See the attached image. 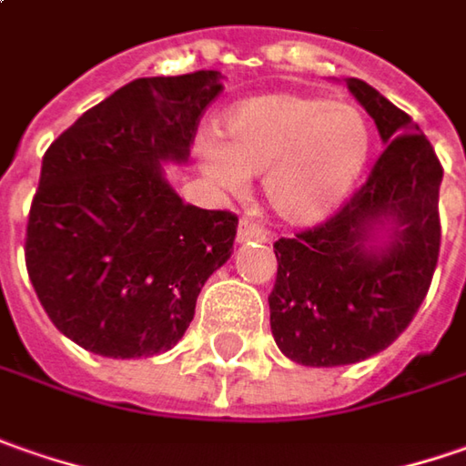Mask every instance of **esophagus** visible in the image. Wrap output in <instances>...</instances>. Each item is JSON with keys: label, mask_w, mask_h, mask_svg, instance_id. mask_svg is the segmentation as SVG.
Masks as SVG:
<instances>
[{"label": "esophagus", "mask_w": 466, "mask_h": 466, "mask_svg": "<svg viewBox=\"0 0 466 466\" xmlns=\"http://www.w3.org/2000/svg\"><path fill=\"white\" fill-rule=\"evenodd\" d=\"M268 242V232H265L260 224L249 221V218H239L237 224V242Z\"/></svg>", "instance_id": "obj_1"}]
</instances>
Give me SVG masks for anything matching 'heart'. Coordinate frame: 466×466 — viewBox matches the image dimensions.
<instances>
[{
	"instance_id": "1",
	"label": "heart",
	"mask_w": 466,
	"mask_h": 466,
	"mask_svg": "<svg viewBox=\"0 0 466 466\" xmlns=\"http://www.w3.org/2000/svg\"><path fill=\"white\" fill-rule=\"evenodd\" d=\"M224 128L227 144H201L208 180L239 193L248 175H265L268 201L289 221L328 217L359 183L371 152L359 107L294 92L237 105Z\"/></svg>"
}]
</instances>
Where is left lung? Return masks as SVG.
I'll return each mask as SVG.
<instances>
[{"instance_id": "8db88e82", "label": "left lung", "mask_w": 466, "mask_h": 466, "mask_svg": "<svg viewBox=\"0 0 466 466\" xmlns=\"http://www.w3.org/2000/svg\"><path fill=\"white\" fill-rule=\"evenodd\" d=\"M348 89L374 118L387 149L366 183L312 229L281 237L268 297L276 345L301 366L359 363L390 345L418 314L441 249L443 167L418 123L361 79ZM395 218L390 248L365 249L368 234Z\"/></svg>"}]
</instances>
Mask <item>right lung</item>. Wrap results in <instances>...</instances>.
<instances>
[{
	"mask_svg": "<svg viewBox=\"0 0 466 466\" xmlns=\"http://www.w3.org/2000/svg\"><path fill=\"white\" fill-rule=\"evenodd\" d=\"M218 79H134L43 154L25 265L48 319L85 350L110 359L169 350L203 283L232 255L237 217L183 203L159 167L190 157Z\"/></svg>",
	"mask_w": 466,
	"mask_h": 466,
	"instance_id": "add662e5",
	"label": "right lung"
}]
</instances>
